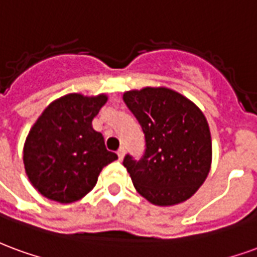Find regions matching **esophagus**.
I'll use <instances>...</instances> for the list:
<instances>
[{"label": "esophagus", "instance_id": "34e87169", "mask_svg": "<svg viewBox=\"0 0 257 257\" xmlns=\"http://www.w3.org/2000/svg\"><path fill=\"white\" fill-rule=\"evenodd\" d=\"M124 153H126L124 148H120V149L117 151V157H119V160H123V157H124Z\"/></svg>", "mask_w": 257, "mask_h": 257}]
</instances>
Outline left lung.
<instances>
[{
  "instance_id": "8db88e82",
  "label": "left lung",
  "mask_w": 257,
  "mask_h": 257,
  "mask_svg": "<svg viewBox=\"0 0 257 257\" xmlns=\"http://www.w3.org/2000/svg\"><path fill=\"white\" fill-rule=\"evenodd\" d=\"M123 101L145 134L144 156L126 155L123 160L137 192L160 207L186 201L207 179L212 162L204 113L167 87L130 90Z\"/></svg>"
}]
</instances>
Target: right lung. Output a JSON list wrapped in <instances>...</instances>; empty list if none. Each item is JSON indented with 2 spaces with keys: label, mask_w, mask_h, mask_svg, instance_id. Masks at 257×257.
I'll return each instance as SVG.
<instances>
[{
  "label": "right lung",
  "mask_w": 257,
  "mask_h": 257,
  "mask_svg": "<svg viewBox=\"0 0 257 257\" xmlns=\"http://www.w3.org/2000/svg\"><path fill=\"white\" fill-rule=\"evenodd\" d=\"M105 94L71 93L53 101L26 138L23 162L30 182L42 196L61 204L78 201L94 188L102 168L117 159L91 120Z\"/></svg>",
  "instance_id": "1"
}]
</instances>
